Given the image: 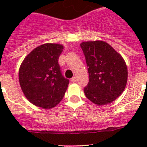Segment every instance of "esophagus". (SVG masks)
I'll use <instances>...</instances> for the list:
<instances>
[{
    "label": "esophagus",
    "mask_w": 147,
    "mask_h": 147,
    "mask_svg": "<svg viewBox=\"0 0 147 147\" xmlns=\"http://www.w3.org/2000/svg\"><path fill=\"white\" fill-rule=\"evenodd\" d=\"M71 81L72 82H75L76 81V76H74V77L71 78Z\"/></svg>",
    "instance_id": "1"
}]
</instances>
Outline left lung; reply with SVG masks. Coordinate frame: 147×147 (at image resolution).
Listing matches in <instances>:
<instances>
[{
    "label": "left lung",
    "instance_id": "left-lung-1",
    "mask_svg": "<svg viewBox=\"0 0 147 147\" xmlns=\"http://www.w3.org/2000/svg\"><path fill=\"white\" fill-rule=\"evenodd\" d=\"M85 57L89 82L84 88L87 98L93 103H111L120 96L127 82V67L121 56L104 41L80 44Z\"/></svg>",
    "mask_w": 147,
    "mask_h": 147
}]
</instances>
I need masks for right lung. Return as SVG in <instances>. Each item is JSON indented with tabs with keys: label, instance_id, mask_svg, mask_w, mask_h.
<instances>
[{
	"label": "right lung",
	"instance_id": "add662e5",
	"mask_svg": "<svg viewBox=\"0 0 147 147\" xmlns=\"http://www.w3.org/2000/svg\"><path fill=\"white\" fill-rule=\"evenodd\" d=\"M63 46L46 43L26 56L19 70V82L27 99L37 107L50 109L64 96L69 80L58 62Z\"/></svg>",
	"mask_w": 147,
	"mask_h": 147
}]
</instances>
